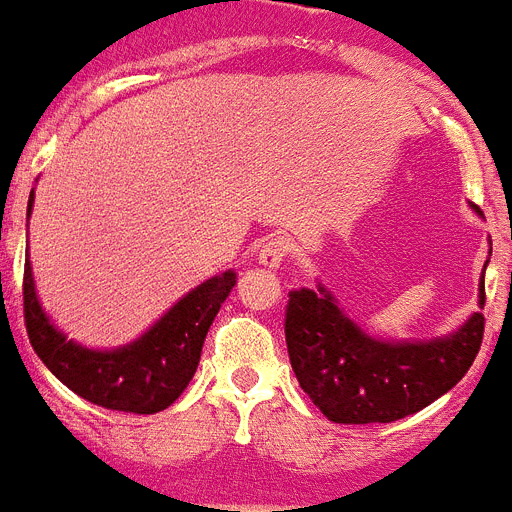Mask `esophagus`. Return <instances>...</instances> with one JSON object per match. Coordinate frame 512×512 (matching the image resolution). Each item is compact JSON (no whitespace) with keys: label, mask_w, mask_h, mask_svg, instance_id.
Listing matches in <instances>:
<instances>
[{"label":"esophagus","mask_w":512,"mask_h":512,"mask_svg":"<svg viewBox=\"0 0 512 512\" xmlns=\"http://www.w3.org/2000/svg\"><path fill=\"white\" fill-rule=\"evenodd\" d=\"M287 253H289V238L274 236L261 246L259 264L264 266V269H279V266L284 264V259H287Z\"/></svg>","instance_id":"esophagus-1"}]
</instances>
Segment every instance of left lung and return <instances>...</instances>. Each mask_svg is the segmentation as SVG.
Returning <instances> with one entry per match:
<instances>
[{
    "label": "left lung",
    "mask_w": 512,
    "mask_h": 512,
    "mask_svg": "<svg viewBox=\"0 0 512 512\" xmlns=\"http://www.w3.org/2000/svg\"><path fill=\"white\" fill-rule=\"evenodd\" d=\"M477 215H482L475 208ZM482 266L477 307H485ZM287 348L294 375L312 403L335 424H391L452 391L475 363L485 332L482 312L431 340H383L350 320L335 294L294 289L287 304Z\"/></svg>",
    "instance_id": "left-lung-1"
}]
</instances>
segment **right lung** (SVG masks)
Wrapping results in <instances>:
<instances>
[{"label":"right lung","mask_w":512,"mask_h":512,"mask_svg":"<svg viewBox=\"0 0 512 512\" xmlns=\"http://www.w3.org/2000/svg\"><path fill=\"white\" fill-rule=\"evenodd\" d=\"M32 203L35 190L27 200V220ZM236 279L233 269L205 279L177 299L137 340L119 348H86L58 330L42 309L27 253L22 284L27 337L50 373L86 401L126 414H157L172 406L192 381L205 335L220 304L236 287Z\"/></svg>","instance_id":"1"}]
</instances>
